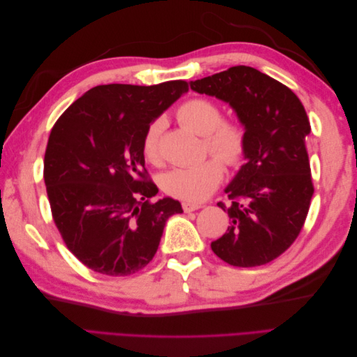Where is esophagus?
<instances>
[{
  "instance_id": "34e87169",
  "label": "esophagus",
  "mask_w": 357,
  "mask_h": 357,
  "mask_svg": "<svg viewBox=\"0 0 357 357\" xmlns=\"http://www.w3.org/2000/svg\"><path fill=\"white\" fill-rule=\"evenodd\" d=\"M181 207H183V210H185L186 213H190V211H195V210L201 208L202 205L201 204H193V202H183Z\"/></svg>"
}]
</instances>
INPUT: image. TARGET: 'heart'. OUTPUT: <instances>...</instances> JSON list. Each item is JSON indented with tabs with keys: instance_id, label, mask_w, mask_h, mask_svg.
Listing matches in <instances>:
<instances>
[{
	"instance_id": "b5f03b06",
	"label": "heart",
	"mask_w": 357,
	"mask_h": 357,
	"mask_svg": "<svg viewBox=\"0 0 357 357\" xmlns=\"http://www.w3.org/2000/svg\"><path fill=\"white\" fill-rule=\"evenodd\" d=\"M181 125L204 137L205 152L218 157L204 160L195 167L176 168L165 174L162 188L168 195L186 202L207 199L220 186L223 167H235L245 153V128L240 121L222 117L220 105L204 96H197L183 102L177 110ZM164 129L162 121H155L147 126L142 139V153L152 165H159L160 134Z\"/></svg>"
}]
</instances>
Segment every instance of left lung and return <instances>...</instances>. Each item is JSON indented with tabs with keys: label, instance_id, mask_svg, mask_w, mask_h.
I'll list each match as a JSON object with an SVG mask.
<instances>
[{
	"label": "left lung",
	"instance_id": "left-lung-1",
	"mask_svg": "<svg viewBox=\"0 0 357 357\" xmlns=\"http://www.w3.org/2000/svg\"><path fill=\"white\" fill-rule=\"evenodd\" d=\"M190 88L229 102L245 128V164L225 189L231 205L218 204L231 225L211 250L232 266L265 265L298 238L314 193L307 112L286 84L245 66L190 82Z\"/></svg>",
	"mask_w": 357,
	"mask_h": 357
}]
</instances>
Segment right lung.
<instances>
[{
    "label": "right lung",
    "instance_id": "1",
    "mask_svg": "<svg viewBox=\"0 0 357 357\" xmlns=\"http://www.w3.org/2000/svg\"><path fill=\"white\" fill-rule=\"evenodd\" d=\"M185 80L101 84L53 125L45 153L52 218L68 250L92 271L125 277L152 261L178 201H153L142 139L152 121L188 92Z\"/></svg>",
    "mask_w": 357,
    "mask_h": 357
}]
</instances>
